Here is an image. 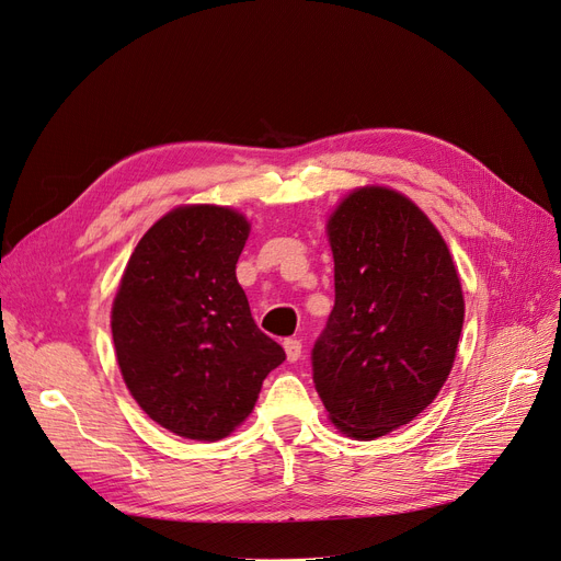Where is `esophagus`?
<instances>
[{
  "instance_id": "obj_1",
  "label": "esophagus",
  "mask_w": 561,
  "mask_h": 561,
  "mask_svg": "<svg viewBox=\"0 0 561 561\" xmlns=\"http://www.w3.org/2000/svg\"><path fill=\"white\" fill-rule=\"evenodd\" d=\"M284 351H286V359L288 362H298L300 353H302V341L300 339H286L284 341Z\"/></svg>"
}]
</instances>
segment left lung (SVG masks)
<instances>
[{
    "label": "left lung",
    "instance_id": "left-lung-1",
    "mask_svg": "<svg viewBox=\"0 0 561 561\" xmlns=\"http://www.w3.org/2000/svg\"><path fill=\"white\" fill-rule=\"evenodd\" d=\"M334 307L311 351L332 424L374 440L440 392L466 302L440 231L401 192L359 187L328 220Z\"/></svg>",
    "mask_w": 561,
    "mask_h": 561
}]
</instances>
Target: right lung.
<instances>
[{"label":"right lung","mask_w":561,"mask_h":561,"mask_svg":"<svg viewBox=\"0 0 561 561\" xmlns=\"http://www.w3.org/2000/svg\"><path fill=\"white\" fill-rule=\"evenodd\" d=\"M250 236L225 206H179L141 236L112 305L116 362L133 399L162 428L215 443L250 417L265 376L286 359L236 279Z\"/></svg>","instance_id":"1"}]
</instances>
